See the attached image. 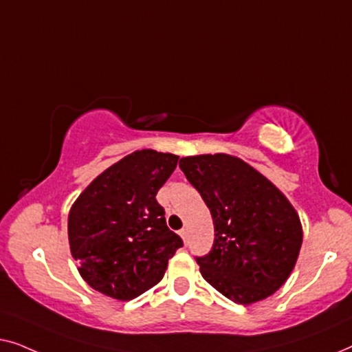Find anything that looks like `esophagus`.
I'll return each instance as SVG.
<instances>
[{"label":"esophagus","mask_w":352,"mask_h":352,"mask_svg":"<svg viewBox=\"0 0 352 352\" xmlns=\"http://www.w3.org/2000/svg\"><path fill=\"white\" fill-rule=\"evenodd\" d=\"M179 235H181V239L184 240V243H187V229H181Z\"/></svg>","instance_id":"34e87169"}]
</instances>
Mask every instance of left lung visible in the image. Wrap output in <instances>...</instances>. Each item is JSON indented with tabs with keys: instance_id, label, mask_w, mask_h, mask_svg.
I'll return each mask as SVG.
<instances>
[{
	"instance_id": "1",
	"label": "left lung",
	"mask_w": 352,
	"mask_h": 352,
	"mask_svg": "<svg viewBox=\"0 0 352 352\" xmlns=\"http://www.w3.org/2000/svg\"><path fill=\"white\" fill-rule=\"evenodd\" d=\"M179 168L200 192L214 224L213 248L197 258L201 277L237 305L274 295L290 277L302 243L293 205L239 157H184Z\"/></svg>"
}]
</instances>
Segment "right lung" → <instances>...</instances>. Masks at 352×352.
<instances>
[{
	"label": "right lung",
	"instance_id": "1",
	"mask_svg": "<svg viewBox=\"0 0 352 352\" xmlns=\"http://www.w3.org/2000/svg\"><path fill=\"white\" fill-rule=\"evenodd\" d=\"M177 158L152 148L129 153L100 173L72 205L70 253L96 292L128 301L165 276L182 240L168 229L155 195Z\"/></svg>",
	"mask_w": 352,
	"mask_h": 352
}]
</instances>
